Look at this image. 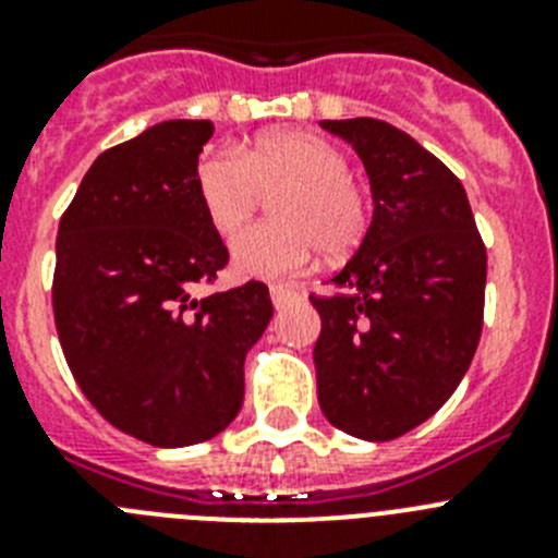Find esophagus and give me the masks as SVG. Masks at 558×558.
Returning a JSON list of instances; mask_svg holds the SVG:
<instances>
[{
    "label": "esophagus",
    "instance_id": "34e87169",
    "mask_svg": "<svg viewBox=\"0 0 558 558\" xmlns=\"http://www.w3.org/2000/svg\"><path fill=\"white\" fill-rule=\"evenodd\" d=\"M270 302H274L276 310H284V307H290V304L302 302V293H295V290H290V288H282V284H274V288H270Z\"/></svg>",
    "mask_w": 558,
    "mask_h": 558
}]
</instances>
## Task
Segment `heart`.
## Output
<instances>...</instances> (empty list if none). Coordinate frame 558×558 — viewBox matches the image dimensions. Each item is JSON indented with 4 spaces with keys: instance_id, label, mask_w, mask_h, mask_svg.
Wrapping results in <instances>:
<instances>
[{
    "instance_id": "1",
    "label": "heart",
    "mask_w": 558,
    "mask_h": 558,
    "mask_svg": "<svg viewBox=\"0 0 558 558\" xmlns=\"http://www.w3.org/2000/svg\"><path fill=\"white\" fill-rule=\"evenodd\" d=\"M279 220L248 226L231 240V263L243 276L288 279L315 259L343 256L368 229V201L349 175L347 153L310 131H270L234 147H211L195 167L206 218L231 234L254 215L265 192Z\"/></svg>"
}]
</instances>
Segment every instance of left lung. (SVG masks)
Instances as JSON below:
<instances>
[{
    "label": "left lung",
    "instance_id": "left-lung-1",
    "mask_svg": "<svg viewBox=\"0 0 558 558\" xmlns=\"http://www.w3.org/2000/svg\"><path fill=\"white\" fill-rule=\"evenodd\" d=\"M357 150L374 218L322 315L318 402L338 430L366 441L405 436L445 405L475 357L486 248L447 165L372 117L324 120Z\"/></svg>",
    "mask_w": 558,
    "mask_h": 558
}]
</instances>
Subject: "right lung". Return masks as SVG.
<instances>
[{
    "label": "right lung",
    "instance_id": "1",
    "mask_svg": "<svg viewBox=\"0 0 558 558\" xmlns=\"http://www.w3.org/2000/svg\"><path fill=\"white\" fill-rule=\"evenodd\" d=\"M215 125L167 120L100 153L63 211L52 313L63 357L102 418L153 447L218 436L274 304L263 282L201 299L229 263L195 167Z\"/></svg>",
    "mask_w": 558,
    "mask_h": 558
}]
</instances>
